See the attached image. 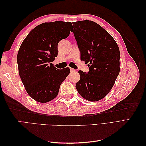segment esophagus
Masks as SVG:
<instances>
[{
  "label": "esophagus",
  "mask_w": 146,
  "mask_h": 146,
  "mask_svg": "<svg viewBox=\"0 0 146 146\" xmlns=\"http://www.w3.org/2000/svg\"><path fill=\"white\" fill-rule=\"evenodd\" d=\"M70 72H76V70H75L74 69H73V68H70Z\"/></svg>",
  "instance_id": "obj_1"
}]
</instances>
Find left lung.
<instances>
[{
	"instance_id": "left-lung-1",
	"label": "left lung",
	"mask_w": 146,
	"mask_h": 146,
	"mask_svg": "<svg viewBox=\"0 0 146 146\" xmlns=\"http://www.w3.org/2000/svg\"><path fill=\"white\" fill-rule=\"evenodd\" d=\"M72 24L81 60L90 67L88 73L78 71L80 79L76 89L86 100L98 101L111 90L120 72L119 48L111 35L95 22L85 20Z\"/></svg>"
}]
</instances>
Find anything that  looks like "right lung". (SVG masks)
<instances>
[{"instance_id":"add662e5","label":"right lung","mask_w":146,"mask_h":146,"mask_svg":"<svg viewBox=\"0 0 146 146\" xmlns=\"http://www.w3.org/2000/svg\"><path fill=\"white\" fill-rule=\"evenodd\" d=\"M73 30L69 22L44 23L35 27L22 42L17 55L19 74L28 94L41 103L57 96L69 68H56L50 63L58 55V44Z\"/></svg>"}]
</instances>
